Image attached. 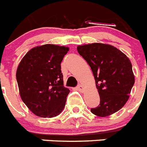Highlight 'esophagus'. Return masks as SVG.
<instances>
[{"label":"esophagus","instance_id":"esophagus-1","mask_svg":"<svg viewBox=\"0 0 147 147\" xmlns=\"http://www.w3.org/2000/svg\"><path fill=\"white\" fill-rule=\"evenodd\" d=\"M76 88L78 89L79 91H81V92H82V91H83V89H84V87H83V86H82V85H78V86H77V87H76Z\"/></svg>","mask_w":147,"mask_h":147}]
</instances>
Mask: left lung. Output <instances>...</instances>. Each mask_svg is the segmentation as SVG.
Masks as SVG:
<instances>
[{"mask_svg": "<svg viewBox=\"0 0 147 147\" xmlns=\"http://www.w3.org/2000/svg\"><path fill=\"white\" fill-rule=\"evenodd\" d=\"M77 51L91 67L100 95V105L91 112L106 117L122 109L135 84L129 58L114 46L102 43L78 46Z\"/></svg>", "mask_w": 147, "mask_h": 147, "instance_id": "obj_1", "label": "left lung"}]
</instances>
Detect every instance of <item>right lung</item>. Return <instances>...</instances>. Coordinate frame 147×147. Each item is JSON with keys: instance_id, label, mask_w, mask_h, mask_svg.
Masks as SVG:
<instances>
[{"instance_id": "1", "label": "right lung", "mask_w": 147, "mask_h": 147, "mask_svg": "<svg viewBox=\"0 0 147 147\" xmlns=\"http://www.w3.org/2000/svg\"><path fill=\"white\" fill-rule=\"evenodd\" d=\"M69 48L45 45L31 49L16 72L21 100L36 116L53 117L62 111L70 90L64 86L61 62Z\"/></svg>"}]
</instances>
